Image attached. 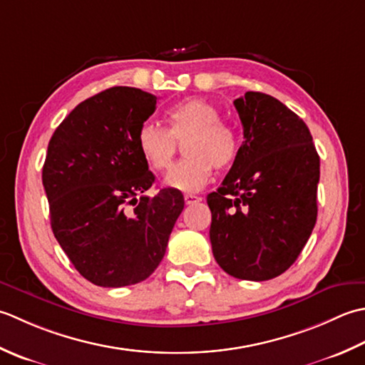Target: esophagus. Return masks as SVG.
I'll use <instances>...</instances> for the list:
<instances>
[{"mask_svg":"<svg viewBox=\"0 0 365 365\" xmlns=\"http://www.w3.org/2000/svg\"><path fill=\"white\" fill-rule=\"evenodd\" d=\"M202 197H198V195H193V193H185L184 195V202H185V205H193V203H198V202H202Z\"/></svg>","mask_w":365,"mask_h":365,"instance_id":"34e87169","label":"esophagus"}]
</instances>
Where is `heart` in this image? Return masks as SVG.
Masks as SVG:
<instances>
[{
  "instance_id": "obj_1",
  "label": "heart",
  "mask_w": 365,
  "mask_h": 365,
  "mask_svg": "<svg viewBox=\"0 0 365 365\" xmlns=\"http://www.w3.org/2000/svg\"><path fill=\"white\" fill-rule=\"evenodd\" d=\"M168 128L143 123L137 132V148L153 170H165L172 163L178 143L183 141L185 159L167 173V187L193 192L210 181L212 170L227 168L237 158L240 141L236 132L220 121V111L212 102L193 98L170 107L165 113Z\"/></svg>"
}]
</instances>
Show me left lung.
<instances>
[{
    "mask_svg": "<svg viewBox=\"0 0 365 365\" xmlns=\"http://www.w3.org/2000/svg\"><path fill=\"white\" fill-rule=\"evenodd\" d=\"M233 103L244 141L207 195L212 255L236 279L269 280L296 262L315 227L319 158L306 123L276 98L247 91Z\"/></svg>",
    "mask_w": 365,
    "mask_h": 365,
    "instance_id": "8db88e82",
    "label": "left lung"
}]
</instances>
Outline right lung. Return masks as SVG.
I'll list each match as a JSON object with an SVG mask.
<instances>
[{
    "instance_id": "add662e5",
    "label": "right lung",
    "mask_w": 365,
    "mask_h": 365,
    "mask_svg": "<svg viewBox=\"0 0 365 365\" xmlns=\"http://www.w3.org/2000/svg\"><path fill=\"white\" fill-rule=\"evenodd\" d=\"M155 96L113 86L73 108L50 138L42 184L56 241L94 285L118 288L151 276L184 210L176 189L145 192L154 175L137 148Z\"/></svg>"
}]
</instances>
